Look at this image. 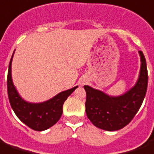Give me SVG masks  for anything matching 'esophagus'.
I'll list each match as a JSON object with an SVG mask.
<instances>
[{
    "label": "esophagus",
    "instance_id": "obj_1",
    "mask_svg": "<svg viewBox=\"0 0 154 154\" xmlns=\"http://www.w3.org/2000/svg\"><path fill=\"white\" fill-rule=\"evenodd\" d=\"M82 84H84V82H82Z\"/></svg>",
    "mask_w": 154,
    "mask_h": 154
}]
</instances>
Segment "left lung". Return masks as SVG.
Listing matches in <instances>:
<instances>
[{
    "label": "left lung",
    "instance_id": "8db88e82",
    "mask_svg": "<svg viewBox=\"0 0 154 154\" xmlns=\"http://www.w3.org/2000/svg\"><path fill=\"white\" fill-rule=\"evenodd\" d=\"M141 68L136 85L120 97H110L99 90L84 86L86 112L92 124L106 131H117L129 123L143 102L148 88V70L143 51H139Z\"/></svg>",
    "mask_w": 154,
    "mask_h": 154
}]
</instances>
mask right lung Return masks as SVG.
<instances>
[{
	"label": "right lung",
	"instance_id": "obj_1",
	"mask_svg": "<svg viewBox=\"0 0 154 154\" xmlns=\"http://www.w3.org/2000/svg\"><path fill=\"white\" fill-rule=\"evenodd\" d=\"M13 57V55H12ZM11 59L7 75V92L10 104L18 118L35 131H43L56 124L62 114V106L66 98L77 88L60 92L53 98L42 103H30L19 96L11 80Z\"/></svg>",
	"mask_w": 154,
	"mask_h": 154
}]
</instances>
